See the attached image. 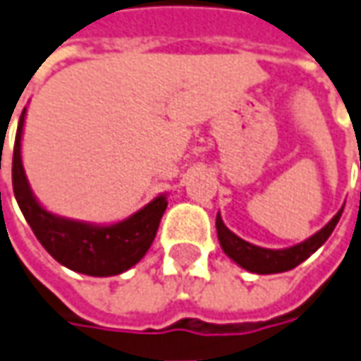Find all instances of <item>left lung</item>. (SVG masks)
<instances>
[{"label": "left lung", "instance_id": "left-lung-1", "mask_svg": "<svg viewBox=\"0 0 361 361\" xmlns=\"http://www.w3.org/2000/svg\"><path fill=\"white\" fill-rule=\"evenodd\" d=\"M342 212H344V207L336 212V216L324 228L312 234L304 243L294 244L290 248H262V246L246 243L244 238L236 236L231 228H226L220 212L216 214V234H219L220 248L240 268L254 272V274H278V272L292 270L302 264L306 258H310V254L316 252L322 244L328 240V236L336 228Z\"/></svg>", "mask_w": 361, "mask_h": 361}]
</instances>
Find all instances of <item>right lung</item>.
Returning a JSON list of instances; mask_svg holds the SVG:
<instances>
[{"label": "right lung", "mask_w": 361, "mask_h": 361, "mask_svg": "<svg viewBox=\"0 0 361 361\" xmlns=\"http://www.w3.org/2000/svg\"><path fill=\"white\" fill-rule=\"evenodd\" d=\"M25 115L27 109H23L17 125L11 176L17 204L41 246L59 264L87 276H117L141 262L142 256L151 248L159 231V222L169 204L166 192L154 197L149 204L127 219L109 224L67 219L51 212L33 195L21 161Z\"/></svg>", "instance_id": "right-lung-1"}]
</instances>
